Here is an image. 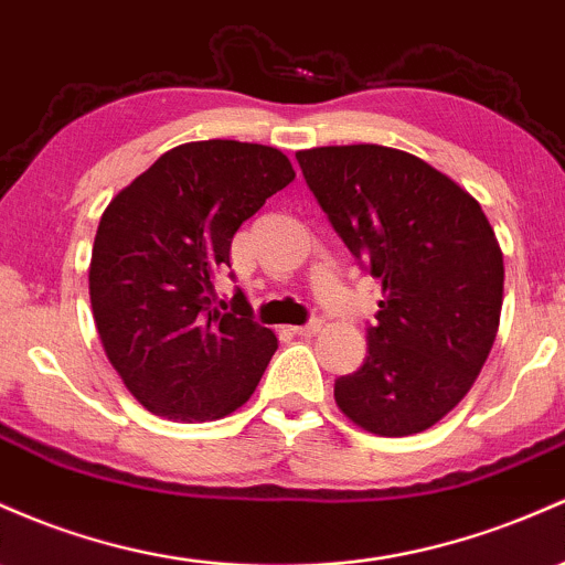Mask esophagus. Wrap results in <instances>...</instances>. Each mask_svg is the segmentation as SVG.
Masks as SVG:
<instances>
[{
  "label": "esophagus",
  "instance_id": "34e87169",
  "mask_svg": "<svg viewBox=\"0 0 565 565\" xmlns=\"http://www.w3.org/2000/svg\"><path fill=\"white\" fill-rule=\"evenodd\" d=\"M292 330H295V334H300V338H313V334L321 330V321L313 319V321H308V324H302V327H292Z\"/></svg>",
  "mask_w": 565,
  "mask_h": 565
}]
</instances>
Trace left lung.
<instances>
[{
    "label": "left lung",
    "instance_id": "8db88e82",
    "mask_svg": "<svg viewBox=\"0 0 565 565\" xmlns=\"http://www.w3.org/2000/svg\"><path fill=\"white\" fill-rule=\"evenodd\" d=\"M297 163L383 284L367 359L334 381V402L377 437L426 431L467 396L499 332L504 257L491 222L448 173L394 147H313Z\"/></svg>",
    "mask_w": 565,
    "mask_h": 565
}]
</instances>
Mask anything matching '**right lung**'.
I'll return each instance as SVG.
<instances>
[{"label": "right lung", "mask_w": 565, "mask_h": 565, "mask_svg": "<svg viewBox=\"0 0 565 565\" xmlns=\"http://www.w3.org/2000/svg\"><path fill=\"white\" fill-rule=\"evenodd\" d=\"M295 179L276 147L188 141L160 154L104 209L88 287L111 367L147 411L216 420L238 411L278 349L244 295L214 308L233 235Z\"/></svg>", "instance_id": "obj_1"}]
</instances>
